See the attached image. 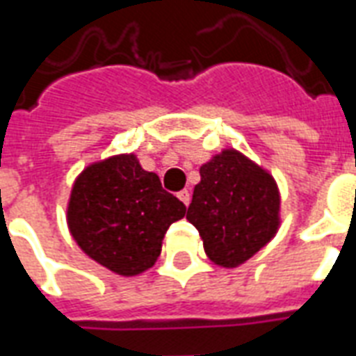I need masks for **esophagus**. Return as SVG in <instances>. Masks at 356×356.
Wrapping results in <instances>:
<instances>
[{
    "label": "esophagus",
    "instance_id": "1",
    "mask_svg": "<svg viewBox=\"0 0 356 356\" xmlns=\"http://www.w3.org/2000/svg\"><path fill=\"white\" fill-rule=\"evenodd\" d=\"M177 197L184 203V205H188V203H190V192H188V190H181V192L177 194Z\"/></svg>",
    "mask_w": 356,
    "mask_h": 356
}]
</instances>
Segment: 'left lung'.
I'll return each instance as SVG.
<instances>
[{"label":"left lung","instance_id":"left-lung-1","mask_svg":"<svg viewBox=\"0 0 356 356\" xmlns=\"http://www.w3.org/2000/svg\"><path fill=\"white\" fill-rule=\"evenodd\" d=\"M186 218L211 261L237 267L275 237L280 194L275 179L233 149L200 168Z\"/></svg>","mask_w":356,"mask_h":356}]
</instances>
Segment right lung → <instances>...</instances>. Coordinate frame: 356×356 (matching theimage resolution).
I'll return each mask as SVG.
<instances>
[{
    "label": "right lung",
    "mask_w": 356,
    "mask_h": 356,
    "mask_svg": "<svg viewBox=\"0 0 356 356\" xmlns=\"http://www.w3.org/2000/svg\"><path fill=\"white\" fill-rule=\"evenodd\" d=\"M186 213L134 154L102 160L76 179L69 227L81 250L123 276L140 275L160 256L162 238Z\"/></svg>",
    "instance_id": "add662e5"
}]
</instances>
